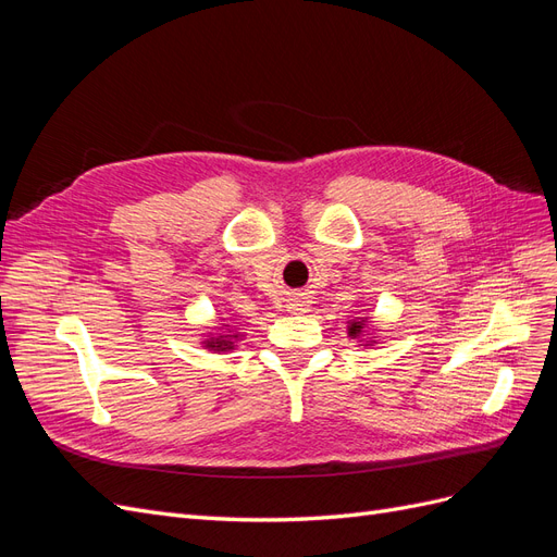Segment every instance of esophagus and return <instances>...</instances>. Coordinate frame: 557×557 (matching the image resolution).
<instances>
[{
  "instance_id": "34e87169",
  "label": "esophagus",
  "mask_w": 557,
  "mask_h": 557,
  "mask_svg": "<svg viewBox=\"0 0 557 557\" xmlns=\"http://www.w3.org/2000/svg\"><path fill=\"white\" fill-rule=\"evenodd\" d=\"M309 307H311L309 297H305V295H297L295 299H290L288 311H293V313H307V311H309Z\"/></svg>"
}]
</instances>
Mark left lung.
Returning a JSON list of instances; mask_svg holds the SVG:
<instances>
[{
	"mask_svg": "<svg viewBox=\"0 0 557 557\" xmlns=\"http://www.w3.org/2000/svg\"><path fill=\"white\" fill-rule=\"evenodd\" d=\"M364 325H367V318L350 320V323H348V336H350V339H360V336H364ZM364 346H369V344H364Z\"/></svg>",
	"mask_w": 557,
	"mask_h": 557,
	"instance_id": "obj_1",
	"label": "left lung"
}]
</instances>
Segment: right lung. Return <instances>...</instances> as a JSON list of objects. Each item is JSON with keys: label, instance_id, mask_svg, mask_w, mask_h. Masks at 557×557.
Masks as SVG:
<instances>
[{"label": "right lung", "instance_id": "right-lung-1", "mask_svg": "<svg viewBox=\"0 0 557 557\" xmlns=\"http://www.w3.org/2000/svg\"><path fill=\"white\" fill-rule=\"evenodd\" d=\"M230 327V325H227ZM239 339V334H221V336H211L209 342H205L207 344V348H211V350H232L234 348V342Z\"/></svg>", "mask_w": 557, "mask_h": 557}]
</instances>
